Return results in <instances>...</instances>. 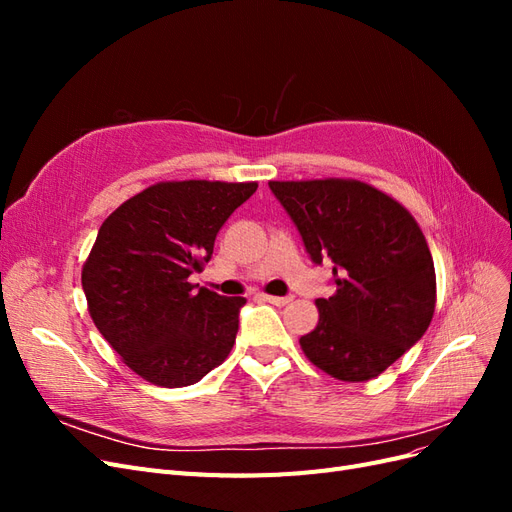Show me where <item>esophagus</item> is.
<instances>
[{
	"mask_svg": "<svg viewBox=\"0 0 512 512\" xmlns=\"http://www.w3.org/2000/svg\"><path fill=\"white\" fill-rule=\"evenodd\" d=\"M260 297L271 305H288L292 301V297H273V294H260Z\"/></svg>",
	"mask_w": 512,
	"mask_h": 512,
	"instance_id": "34e87169",
	"label": "esophagus"
}]
</instances>
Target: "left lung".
Here are the masks:
<instances>
[{
  "label": "left lung",
  "instance_id": "1",
  "mask_svg": "<svg viewBox=\"0 0 512 512\" xmlns=\"http://www.w3.org/2000/svg\"><path fill=\"white\" fill-rule=\"evenodd\" d=\"M314 262L333 260L335 292L316 299L318 324L299 339L335 380L380 376L427 331L436 269L412 213L359 179L269 181Z\"/></svg>",
  "mask_w": 512,
  "mask_h": 512
}]
</instances>
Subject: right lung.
Instances as JSON below:
<instances>
[{
  "label": "right lung",
  "instance_id": "add662e5",
  "mask_svg": "<svg viewBox=\"0 0 512 512\" xmlns=\"http://www.w3.org/2000/svg\"><path fill=\"white\" fill-rule=\"evenodd\" d=\"M256 181H160L119 205L83 265L89 316L136 376L179 389L226 361L243 297L190 282Z\"/></svg>",
  "mask_w": 512,
  "mask_h": 512
}]
</instances>
